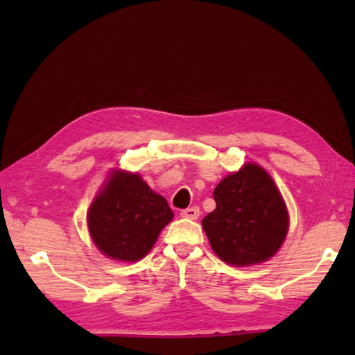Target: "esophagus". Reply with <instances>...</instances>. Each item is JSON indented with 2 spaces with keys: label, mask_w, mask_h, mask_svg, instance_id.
Here are the masks:
<instances>
[{
  "label": "esophagus",
  "mask_w": 355,
  "mask_h": 355,
  "mask_svg": "<svg viewBox=\"0 0 355 355\" xmlns=\"http://www.w3.org/2000/svg\"><path fill=\"white\" fill-rule=\"evenodd\" d=\"M182 218H186V219H197L200 216V209L197 207H192V208H186L183 209L182 213Z\"/></svg>",
  "instance_id": "34e87169"
}]
</instances>
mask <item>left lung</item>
I'll return each mask as SVG.
<instances>
[{"label":"left lung","instance_id":"1","mask_svg":"<svg viewBox=\"0 0 355 355\" xmlns=\"http://www.w3.org/2000/svg\"><path fill=\"white\" fill-rule=\"evenodd\" d=\"M216 209L202 219L222 261L250 266L266 261L284 244L288 211L271 175L254 163L227 175L213 191Z\"/></svg>","mask_w":355,"mask_h":355}]
</instances>
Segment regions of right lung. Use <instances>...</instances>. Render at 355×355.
I'll use <instances>...</instances> for the list:
<instances>
[{
    "mask_svg": "<svg viewBox=\"0 0 355 355\" xmlns=\"http://www.w3.org/2000/svg\"><path fill=\"white\" fill-rule=\"evenodd\" d=\"M173 211L139 173L114 171L87 211V227L101 254L137 261L153 248Z\"/></svg>",
    "mask_w": 355,
    "mask_h": 355,
    "instance_id": "obj_1",
    "label": "right lung"
}]
</instances>
